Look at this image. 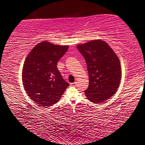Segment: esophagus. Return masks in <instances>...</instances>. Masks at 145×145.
<instances>
[{"label":"esophagus","mask_w":145,"mask_h":145,"mask_svg":"<svg viewBox=\"0 0 145 145\" xmlns=\"http://www.w3.org/2000/svg\"><path fill=\"white\" fill-rule=\"evenodd\" d=\"M70 86H73V87L76 86H77V82H75L71 83V84H70Z\"/></svg>","instance_id":"esophagus-1"}]
</instances>
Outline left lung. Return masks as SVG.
I'll return each instance as SVG.
<instances>
[{"mask_svg": "<svg viewBox=\"0 0 145 145\" xmlns=\"http://www.w3.org/2000/svg\"><path fill=\"white\" fill-rule=\"evenodd\" d=\"M77 48L84 57L89 74L87 99L99 104L116 93L121 78V65L116 53L102 40L80 44Z\"/></svg>", "mask_w": 145, "mask_h": 145, "instance_id": "left-lung-1", "label": "left lung"}]
</instances>
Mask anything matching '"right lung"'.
<instances>
[{
  "label": "right lung",
  "instance_id": "1",
  "mask_svg": "<svg viewBox=\"0 0 145 145\" xmlns=\"http://www.w3.org/2000/svg\"><path fill=\"white\" fill-rule=\"evenodd\" d=\"M68 48L69 46L41 41L32 49L24 61V89L30 99L41 107H47L56 104L69 86L57 67V61Z\"/></svg>",
  "mask_w": 145,
  "mask_h": 145
}]
</instances>
